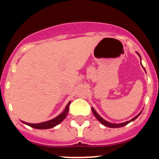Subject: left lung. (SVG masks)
I'll return each instance as SVG.
<instances>
[{
	"label": "left lung",
	"instance_id": "8db88e82",
	"mask_svg": "<svg viewBox=\"0 0 159 159\" xmlns=\"http://www.w3.org/2000/svg\"><path fill=\"white\" fill-rule=\"evenodd\" d=\"M138 54H139V53H138ZM139 57H140V55H139ZM141 64H142V63H141ZM92 111H93V114H94L95 117H96V119H97L98 120H99V122H100L102 124V125H105V126L109 127V128H120V127L125 126V125H126L127 124H129V122H132V121H134L135 119H137V118H138L140 114L142 113V112H141L138 116H135V117H134L133 119H131V120L128 121V122H123V123H120V124H114V123H110V122H107V121L104 120V119H102V117H100V116H99V114H98L97 112H96V111H95V109H93V108H92Z\"/></svg>",
	"mask_w": 159,
	"mask_h": 159
}]
</instances>
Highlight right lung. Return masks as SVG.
<instances>
[{"label":"right lung","instance_id":"obj_1","mask_svg":"<svg viewBox=\"0 0 159 159\" xmlns=\"http://www.w3.org/2000/svg\"><path fill=\"white\" fill-rule=\"evenodd\" d=\"M70 105V102H69L66 106V109L65 110L62 112L60 115H59L57 117L54 118L53 119H51L50 121H47V122H41V123H37V124H32V123H27V122H23L24 123L27 124L29 126L32 127V128L34 129H50V128H53V127L56 126L58 124H60L63 119L66 118V116H67L68 112H69V106Z\"/></svg>","mask_w":159,"mask_h":159}]
</instances>
